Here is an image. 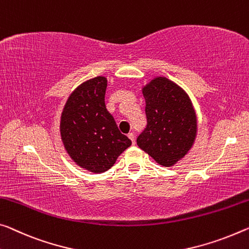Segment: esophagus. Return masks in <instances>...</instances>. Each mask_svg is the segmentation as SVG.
Returning a JSON list of instances; mask_svg holds the SVG:
<instances>
[{
	"label": "esophagus",
	"instance_id": "obj_1",
	"mask_svg": "<svg viewBox=\"0 0 249 249\" xmlns=\"http://www.w3.org/2000/svg\"><path fill=\"white\" fill-rule=\"evenodd\" d=\"M128 137H129V139L132 141V144H135V143H136V141H135V133H133V132H129V133H128Z\"/></svg>",
	"mask_w": 249,
	"mask_h": 249
}]
</instances>
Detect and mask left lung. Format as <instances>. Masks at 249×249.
Here are the masks:
<instances>
[{"instance_id": "8db88e82", "label": "left lung", "mask_w": 249, "mask_h": 249, "mask_svg": "<svg viewBox=\"0 0 249 249\" xmlns=\"http://www.w3.org/2000/svg\"><path fill=\"white\" fill-rule=\"evenodd\" d=\"M147 127L137 144L157 162L171 167L185 157L197 133V118L187 93L167 78H156L142 89Z\"/></svg>"}]
</instances>
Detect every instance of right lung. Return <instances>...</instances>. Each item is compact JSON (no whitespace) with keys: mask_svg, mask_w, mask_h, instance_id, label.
<instances>
[{"mask_svg":"<svg viewBox=\"0 0 249 249\" xmlns=\"http://www.w3.org/2000/svg\"><path fill=\"white\" fill-rule=\"evenodd\" d=\"M107 79L95 76L71 93L61 116L64 148L75 163L91 173H105L131 146L106 108Z\"/></svg>","mask_w":249,"mask_h":249,"instance_id":"obj_1","label":"right lung"}]
</instances>
